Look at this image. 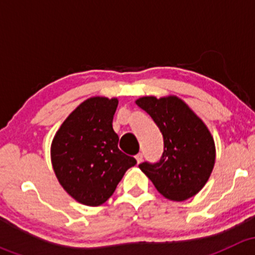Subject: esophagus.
<instances>
[{"mask_svg":"<svg viewBox=\"0 0 255 255\" xmlns=\"http://www.w3.org/2000/svg\"><path fill=\"white\" fill-rule=\"evenodd\" d=\"M135 160H137V163L139 164L140 161L143 160V154H140V153L137 154V155H135Z\"/></svg>","mask_w":255,"mask_h":255,"instance_id":"34e87169","label":"esophagus"}]
</instances>
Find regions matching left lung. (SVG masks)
Instances as JSON below:
<instances>
[{
  "label": "left lung",
  "instance_id": "obj_1",
  "mask_svg": "<svg viewBox=\"0 0 255 255\" xmlns=\"http://www.w3.org/2000/svg\"><path fill=\"white\" fill-rule=\"evenodd\" d=\"M135 104L150 116L164 139L160 159L156 163H140V170L166 199L185 201L196 195L215 165V142L210 130L175 96H146Z\"/></svg>",
  "mask_w": 255,
  "mask_h": 255
}]
</instances>
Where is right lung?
I'll return each mask as SVG.
<instances>
[{"label":"right lung","instance_id":"1","mask_svg":"<svg viewBox=\"0 0 255 255\" xmlns=\"http://www.w3.org/2000/svg\"><path fill=\"white\" fill-rule=\"evenodd\" d=\"M117 99L91 97L70 113L51 143V163L70 196L99 206L115 192L126 171L137 164L118 149L113 116Z\"/></svg>","mask_w":255,"mask_h":255}]
</instances>
